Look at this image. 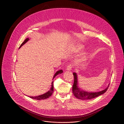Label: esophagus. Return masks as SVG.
Listing matches in <instances>:
<instances>
[{"instance_id": "1", "label": "esophagus", "mask_w": 124, "mask_h": 124, "mask_svg": "<svg viewBox=\"0 0 124 124\" xmlns=\"http://www.w3.org/2000/svg\"><path fill=\"white\" fill-rule=\"evenodd\" d=\"M72 69V65H69L67 67V71H70Z\"/></svg>"}]
</instances>
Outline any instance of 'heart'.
<instances>
[{
	"label": "heart",
	"mask_w": 124,
	"mask_h": 124,
	"mask_svg": "<svg viewBox=\"0 0 124 124\" xmlns=\"http://www.w3.org/2000/svg\"><path fill=\"white\" fill-rule=\"evenodd\" d=\"M84 47V46L83 44H77L72 49V51L74 53L79 52L80 51H81L83 49ZM87 52H85L84 53H83L82 55H81L79 57H78L76 60V62L78 64L83 63L87 60Z\"/></svg>",
	"instance_id": "heart-1"
}]
</instances>
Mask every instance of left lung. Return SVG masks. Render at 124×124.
Instances as JSON below:
<instances>
[{
    "label": "left lung",
    "instance_id": "left-lung-1",
    "mask_svg": "<svg viewBox=\"0 0 124 124\" xmlns=\"http://www.w3.org/2000/svg\"><path fill=\"white\" fill-rule=\"evenodd\" d=\"M73 75L74 76V83L72 89L73 93L76 98L80 100H91L92 99H94L96 97H97L101 95L104 94L107 91L109 85V84H108V87L105 89L101 91L98 92H87L81 89L79 87L77 74L76 73H74Z\"/></svg>",
    "mask_w": 124,
    "mask_h": 124
}]
</instances>
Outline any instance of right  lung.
I'll list each match as a JSON object with an SVG mask.
<instances>
[{
  "instance_id": "1",
  "label": "right lung",
  "mask_w": 124,
  "mask_h": 124,
  "mask_svg": "<svg viewBox=\"0 0 124 124\" xmlns=\"http://www.w3.org/2000/svg\"><path fill=\"white\" fill-rule=\"evenodd\" d=\"M28 40H29V39L28 38H27V39H26L22 43V44L21 45V46H20L19 48H21L23 45L24 44H25ZM63 70H59L58 71H57V72L55 74L54 76H53V79L52 80L54 79V78L56 77V76H57L59 74H61L63 73ZM53 81L51 83V87H50V89H49V90L47 92H46V93L43 94H41V95H40L37 96H34V97H33V96H29V97H30L31 98V99H35V100H45V99H46L48 98H49V97H50L51 95L53 93V91H54V87H53Z\"/></svg>"
}]
</instances>
